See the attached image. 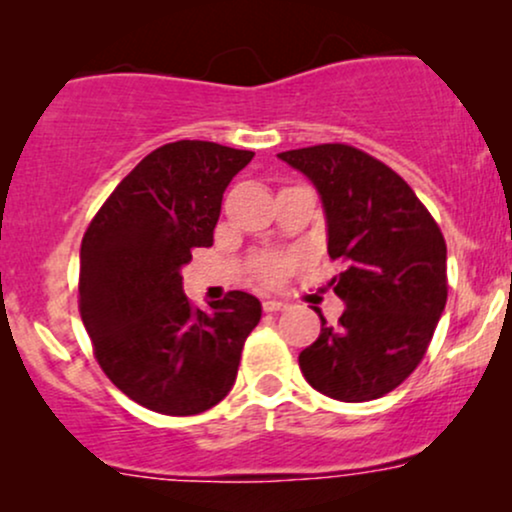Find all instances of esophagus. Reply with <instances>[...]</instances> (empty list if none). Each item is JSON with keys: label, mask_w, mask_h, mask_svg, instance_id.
Here are the masks:
<instances>
[{"label": "esophagus", "mask_w": 512, "mask_h": 512, "mask_svg": "<svg viewBox=\"0 0 512 512\" xmlns=\"http://www.w3.org/2000/svg\"><path fill=\"white\" fill-rule=\"evenodd\" d=\"M262 308H264V313H279V310L289 308V303H284V301H274V298H269V301H264V303H262Z\"/></svg>", "instance_id": "esophagus-1"}]
</instances>
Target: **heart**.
<instances>
[{"label":"heart","mask_w":512,"mask_h":512,"mask_svg":"<svg viewBox=\"0 0 512 512\" xmlns=\"http://www.w3.org/2000/svg\"><path fill=\"white\" fill-rule=\"evenodd\" d=\"M296 264H298V257L293 255H262L260 260H257L255 272L264 284H279V281L284 279Z\"/></svg>","instance_id":"obj_1"}]
</instances>
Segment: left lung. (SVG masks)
I'll return each instance as SVG.
<instances>
[{
  "instance_id": "obj_1",
  "label": "left lung",
  "mask_w": 512,
  "mask_h": 512,
  "mask_svg": "<svg viewBox=\"0 0 512 512\" xmlns=\"http://www.w3.org/2000/svg\"><path fill=\"white\" fill-rule=\"evenodd\" d=\"M315 185L327 252L346 269L332 279L346 303L339 325L298 356L305 380L339 402L395 390L421 363L448 301V248L414 190L378 158L346 144L276 154Z\"/></svg>"
}]
</instances>
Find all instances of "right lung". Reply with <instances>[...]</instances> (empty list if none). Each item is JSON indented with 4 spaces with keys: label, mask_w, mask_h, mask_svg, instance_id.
<instances>
[{
    "label": "right lung",
    "mask_w": 512,
    "mask_h": 512,
    "mask_svg": "<svg viewBox=\"0 0 512 512\" xmlns=\"http://www.w3.org/2000/svg\"><path fill=\"white\" fill-rule=\"evenodd\" d=\"M252 151L173 142L151 151L115 187L81 240L79 310L103 373L142 407L202 414L231 392L240 351L262 303L231 291L192 308L182 267L214 245L228 182Z\"/></svg>",
    "instance_id": "obj_1"
}]
</instances>
